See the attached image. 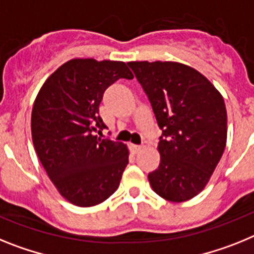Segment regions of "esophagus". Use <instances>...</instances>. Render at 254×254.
I'll return each mask as SVG.
<instances>
[{
    "mask_svg": "<svg viewBox=\"0 0 254 254\" xmlns=\"http://www.w3.org/2000/svg\"><path fill=\"white\" fill-rule=\"evenodd\" d=\"M130 148H131V151H133L134 153H138V152H139L143 147L139 144H130Z\"/></svg>",
    "mask_w": 254,
    "mask_h": 254,
    "instance_id": "obj_1",
    "label": "esophagus"
}]
</instances>
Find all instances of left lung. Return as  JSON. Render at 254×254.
Instances as JSON below:
<instances>
[{
    "label": "left lung",
    "instance_id": "left-lung-1",
    "mask_svg": "<svg viewBox=\"0 0 254 254\" xmlns=\"http://www.w3.org/2000/svg\"><path fill=\"white\" fill-rule=\"evenodd\" d=\"M151 102L162 130L158 169L148 174L152 189L171 202L203 190L224 153L226 107L212 83L179 63H127Z\"/></svg>",
    "mask_w": 254,
    "mask_h": 254
}]
</instances>
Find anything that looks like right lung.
<instances>
[{
  "mask_svg": "<svg viewBox=\"0 0 254 254\" xmlns=\"http://www.w3.org/2000/svg\"><path fill=\"white\" fill-rule=\"evenodd\" d=\"M119 79H133L125 63L74 59L51 75L35 98V152L57 190L75 206L102 203L129 164L124 143L97 135L107 127L100 116L103 93Z\"/></svg>",
  "mask_w": 254,
  "mask_h": 254,
  "instance_id": "add662e5",
  "label": "right lung"
}]
</instances>
